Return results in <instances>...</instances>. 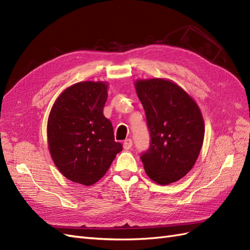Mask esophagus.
I'll list each match as a JSON object with an SVG mask.
<instances>
[{"label":"esophagus","mask_w":250,"mask_h":250,"mask_svg":"<svg viewBox=\"0 0 250 250\" xmlns=\"http://www.w3.org/2000/svg\"><path fill=\"white\" fill-rule=\"evenodd\" d=\"M132 146H133V143H132L131 139H125V142H124V149H125V150L131 149Z\"/></svg>","instance_id":"34e87169"}]
</instances>
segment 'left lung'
Segmentation results:
<instances>
[{
	"label": "left lung",
	"instance_id": "8db88e82",
	"mask_svg": "<svg viewBox=\"0 0 250 250\" xmlns=\"http://www.w3.org/2000/svg\"><path fill=\"white\" fill-rule=\"evenodd\" d=\"M135 86L150 133L149 149L140 154L146 173L161 185L177 182L193 167L202 149L205 126L200 108L171 81L139 80Z\"/></svg>",
	"mask_w": 250,
	"mask_h": 250
}]
</instances>
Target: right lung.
<instances>
[{"instance_id":"add662e5","label":"right lung","mask_w":250,"mask_h":250,"mask_svg":"<svg viewBox=\"0 0 250 250\" xmlns=\"http://www.w3.org/2000/svg\"><path fill=\"white\" fill-rule=\"evenodd\" d=\"M107 85L76 83L64 91L50 111L48 148L67 180L85 186L98 182L123 146L114 139L111 121L104 116Z\"/></svg>"}]
</instances>
